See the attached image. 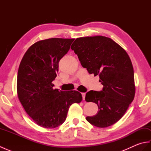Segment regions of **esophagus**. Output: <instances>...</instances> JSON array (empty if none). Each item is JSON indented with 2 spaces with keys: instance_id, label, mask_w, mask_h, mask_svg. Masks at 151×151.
Here are the masks:
<instances>
[{
  "instance_id": "obj_1",
  "label": "esophagus",
  "mask_w": 151,
  "mask_h": 151,
  "mask_svg": "<svg viewBox=\"0 0 151 151\" xmlns=\"http://www.w3.org/2000/svg\"><path fill=\"white\" fill-rule=\"evenodd\" d=\"M81 95H82V100H83V101H84V99H85V96H86V93H82Z\"/></svg>"
}]
</instances>
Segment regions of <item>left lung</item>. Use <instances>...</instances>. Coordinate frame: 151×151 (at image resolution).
Wrapping results in <instances>:
<instances>
[{
	"mask_svg": "<svg viewBox=\"0 0 151 151\" xmlns=\"http://www.w3.org/2000/svg\"><path fill=\"white\" fill-rule=\"evenodd\" d=\"M70 49L89 73L99 75V82L103 85L101 91L91 90L86 95V101L95 102L99 108L97 114L86 120L99 128L117 123L135 96L134 69L129 56L111 38L102 36L76 38Z\"/></svg>",
	"mask_w": 151,
	"mask_h": 151,
	"instance_id": "left-lung-1",
	"label": "left lung"
}]
</instances>
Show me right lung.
<instances>
[{
  "mask_svg": "<svg viewBox=\"0 0 151 151\" xmlns=\"http://www.w3.org/2000/svg\"><path fill=\"white\" fill-rule=\"evenodd\" d=\"M75 39L50 38L31 45L19 67L17 92L25 111L37 124L54 129L66 119L70 106L80 103L77 91L53 89L59 62L70 49Z\"/></svg>",
  "mask_w": 151,
  "mask_h": 151,
  "instance_id": "obj_1",
  "label": "right lung"
}]
</instances>
